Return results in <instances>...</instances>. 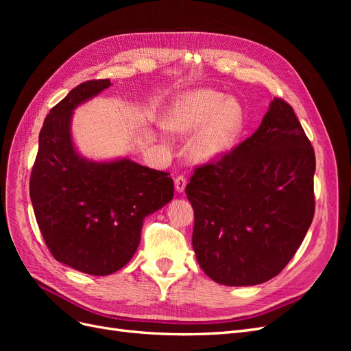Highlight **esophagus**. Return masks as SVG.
Returning <instances> with one entry per match:
<instances>
[{"instance_id":"34e87169","label":"esophagus","mask_w":351,"mask_h":351,"mask_svg":"<svg viewBox=\"0 0 351 351\" xmlns=\"http://www.w3.org/2000/svg\"><path fill=\"white\" fill-rule=\"evenodd\" d=\"M186 184H187V180H186V177H183V176H178V177L174 180V186H176V190H177L178 193H183V192H184Z\"/></svg>"}]
</instances>
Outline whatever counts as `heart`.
<instances>
[{
	"mask_svg": "<svg viewBox=\"0 0 351 351\" xmlns=\"http://www.w3.org/2000/svg\"><path fill=\"white\" fill-rule=\"evenodd\" d=\"M167 130L193 136L187 154L196 164H210L228 155L247 123L243 104L214 89L189 90L171 104L164 119Z\"/></svg>",
	"mask_w": 351,
	"mask_h": 351,
	"instance_id": "1",
	"label": "heart"
}]
</instances>
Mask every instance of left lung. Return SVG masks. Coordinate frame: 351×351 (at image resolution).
<instances>
[{"instance_id":"left-lung-1","label":"left lung","mask_w":351,"mask_h":351,"mask_svg":"<svg viewBox=\"0 0 351 351\" xmlns=\"http://www.w3.org/2000/svg\"><path fill=\"white\" fill-rule=\"evenodd\" d=\"M315 167L293 108L274 98L249 139L195 169L186 187L195 210L192 244L210 280L256 285L284 269L312 224Z\"/></svg>"}]
</instances>
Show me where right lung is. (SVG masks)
<instances>
[{
  "instance_id": "add662e5",
  "label": "right lung",
  "mask_w": 351,
  "mask_h": 351,
  "mask_svg": "<svg viewBox=\"0 0 351 351\" xmlns=\"http://www.w3.org/2000/svg\"><path fill=\"white\" fill-rule=\"evenodd\" d=\"M111 84L110 79L80 83L49 111L30 174V200L52 256L99 277L129 263L145 218L174 196L168 173L127 156L95 161L79 152L71 133L74 110Z\"/></svg>"
}]
</instances>
